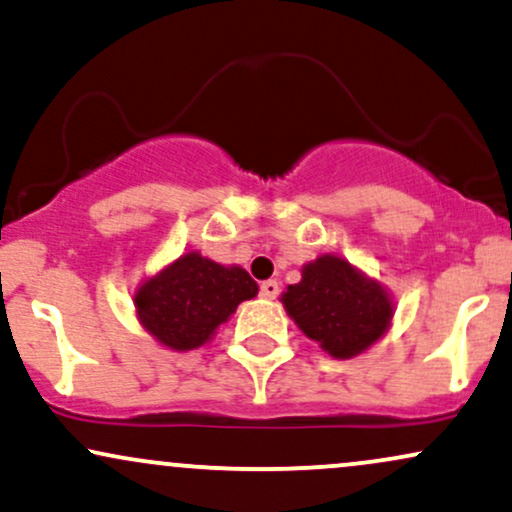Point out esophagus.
I'll return each mask as SVG.
<instances>
[{
    "label": "esophagus",
    "instance_id": "34e87169",
    "mask_svg": "<svg viewBox=\"0 0 512 512\" xmlns=\"http://www.w3.org/2000/svg\"><path fill=\"white\" fill-rule=\"evenodd\" d=\"M280 294V285H278V280H266L261 285V297H266V299H275Z\"/></svg>",
    "mask_w": 512,
    "mask_h": 512
}]
</instances>
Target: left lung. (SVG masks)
Here are the masks:
<instances>
[{
	"label": "left lung",
	"instance_id": "obj_1",
	"mask_svg": "<svg viewBox=\"0 0 512 512\" xmlns=\"http://www.w3.org/2000/svg\"><path fill=\"white\" fill-rule=\"evenodd\" d=\"M280 302L306 338L335 359L369 350L388 333L393 318L386 287L333 254L306 263L302 280L287 287Z\"/></svg>",
	"mask_w": 512,
	"mask_h": 512
}]
</instances>
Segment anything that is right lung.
Returning <instances> with one entry per match:
<instances>
[{"label":"right lung","mask_w":512,"mask_h":512,"mask_svg":"<svg viewBox=\"0 0 512 512\" xmlns=\"http://www.w3.org/2000/svg\"><path fill=\"white\" fill-rule=\"evenodd\" d=\"M258 285L239 266H220L198 251L179 256L141 282L134 294L141 326L174 352L196 350L213 338Z\"/></svg>","instance_id":"right-lung-1"}]
</instances>
